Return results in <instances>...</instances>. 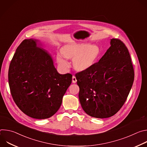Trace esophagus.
<instances>
[{
	"mask_svg": "<svg viewBox=\"0 0 147 147\" xmlns=\"http://www.w3.org/2000/svg\"><path fill=\"white\" fill-rule=\"evenodd\" d=\"M72 82L73 83H76L77 82V79H76V77L75 76H73V77H72Z\"/></svg>",
	"mask_w": 147,
	"mask_h": 147,
	"instance_id": "esophagus-1",
	"label": "esophagus"
}]
</instances>
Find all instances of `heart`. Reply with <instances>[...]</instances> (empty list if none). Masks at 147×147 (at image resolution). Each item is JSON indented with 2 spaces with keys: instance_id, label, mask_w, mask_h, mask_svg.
<instances>
[{
  "instance_id": "heart-1",
  "label": "heart",
  "mask_w": 147,
  "mask_h": 147,
  "mask_svg": "<svg viewBox=\"0 0 147 147\" xmlns=\"http://www.w3.org/2000/svg\"><path fill=\"white\" fill-rule=\"evenodd\" d=\"M61 53L66 58L73 59L74 69L82 71L89 69L94 65L100 55V50L99 47L95 45L73 44L63 47ZM57 60L61 65H68L60 54L57 55Z\"/></svg>"
}]
</instances>
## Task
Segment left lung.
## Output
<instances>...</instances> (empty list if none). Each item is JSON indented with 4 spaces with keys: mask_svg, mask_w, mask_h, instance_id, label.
Wrapping results in <instances>:
<instances>
[{
    "mask_svg": "<svg viewBox=\"0 0 147 147\" xmlns=\"http://www.w3.org/2000/svg\"><path fill=\"white\" fill-rule=\"evenodd\" d=\"M98 62L76 74L79 100L88 115L107 118L115 115L126 100L133 86L134 72L129 51L119 39Z\"/></svg>",
    "mask_w": 147,
    "mask_h": 147,
    "instance_id": "left-lung-1",
    "label": "left lung"
}]
</instances>
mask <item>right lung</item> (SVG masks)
I'll return each mask as SVG.
<instances>
[{"label":"right lung","mask_w":147,"mask_h":147,"mask_svg":"<svg viewBox=\"0 0 147 147\" xmlns=\"http://www.w3.org/2000/svg\"><path fill=\"white\" fill-rule=\"evenodd\" d=\"M36 39H24L17 47L8 73L13 99L27 116L44 119L59 110L72 81L70 73L59 74L51 56Z\"/></svg>","instance_id":"right-lung-1"}]
</instances>
